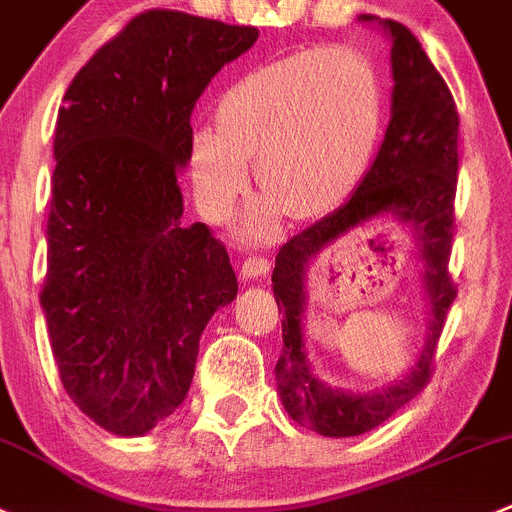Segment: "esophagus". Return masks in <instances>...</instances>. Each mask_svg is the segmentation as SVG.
<instances>
[{"label":"esophagus","mask_w":512,"mask_h":512,"mask_svg":"<svg viewBox=\"0 0 512 512\" xmlns=\"http://www.w3.org/2000/svg\"><path fill=\"white\" fill-rule=\"evenodd\" d=\"M271 264L266 259H261V256H251V259H246L241 264V279L243 281H251V279H261V276L269 274Z\"/></svg>","instance_id":"obj_1"}]
</instances>
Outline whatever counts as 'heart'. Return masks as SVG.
<instances>
[{"label":"heart","instance_id":"obj_1","mask_svg":"<svg viewBox=\"0 0 512 512\" xmlns=\"http://www.w3.org/2000/svg\"><path fill=\"white\" fill-rule=\"evenodd\" d=\"M384 90L367 55L309 47L246 72L221 95L218 128L191 135L196 201L221 221L248 188V163L271 201L246 216L248 238L271 236L279 206L314 218L342 206L364 178L382 135Z\"/></svg>","mask_w":512,"mask_h":512}]
</instances>
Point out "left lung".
Listing matches in <instances>:
<instances>
[{
    "label": "left lung",
    "instance_id": "8db88e82",
    "mask_svg": "<svg viewBox=\"0 0 512 512\" xmlns=\"http://www.w3.org/2000/svg\"><path fill=\"white\" fill-rule=\"evenodd\" d=\"M379 22L392 42V110L379 153L352 198L319 223L284 243L271 276L284 349L276 362V387L291 420L324 437H357L374 430L427 387L432 354L445 326L457 286L447 274L455 231L457 107L450 87L405 24L362 14ZM394 217L416 236L426 264L423 283L431 301V332L416 367L382 393L354 395L321 383L303 349V279L315 253L372 217Z\"/></svg>",
    "mask_w": 512,
    "mask_h": 512
}]
</instances>
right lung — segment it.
I'll return each instance as SVG.
<instances>
[{
    "mask_svg": "<svg viewBox=\"0 0 512 512\" xmlns=\"http://www.w3.org/2000/svg\"><path fill=\"white\" fill-rule=\"evenodd\" d=\"M256 27L150 9L65 92L40 304L62 387L102 430L140 437L186 399L198 342L238 281L206 223H183L191 113Z\"/></svg>",
    "mask_w": 512,
    "mask_h": 512,
    "instance_id": "add662e5",
    "label": "right lung"
}]
</instances>
